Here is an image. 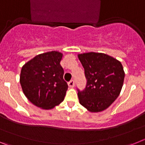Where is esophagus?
<instances>
[{"instance_id":"obj_1","label":"esophagus","mask_w":145,"mask_h":145,"mask_svg":"<svg viewBox=\"0 0 145 145\" xmlns=\"http://www.w3.org/2000/svg\"><path fill=\"white\" fill-rule=\"evenodd\" d=\"M68 86L70 88H73L75 86V82H74V80H70L68 83Z\"/></svg>"}]
</instances>
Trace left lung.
Returning <instances> with one entry per match:
<instances>
[{"label": "left lung", "mask_w": 145, "mask_h": 145, "mask_svg": "<svg viewBox=\"0 0 145 145\" xmlns=\"http://www.w3.org/2000/svg\"><path fill=\"white\" fill-rule=\"evenodd\" d=\"M85 70L86 88L78 91L79 102L91 112L108 108L120 94L124 81L120 61L103 53L88 52L78 54Z\"/></svg>", "instance_id": "left-lung-1"}]
</instances>
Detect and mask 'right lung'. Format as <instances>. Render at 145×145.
Segmentation results:
<instances>
[{
	"mask_svg": "<svg viewBox=\"0 0 145 145\" xmlns=\"http://www.w3.org/2000/svg\"><path fill=\"white\" fill-rule=\"evenodd\" d=\"M62 53L57 51L40 54L23 65L20 82L29 102L43 110H51L65 99L68 86L60 65Z\"/></svg>",
	"mask_w": 145,
	"mask_h": 145,
	"instance_id": "1",
	"label": "right lung"
}]
</instances>
